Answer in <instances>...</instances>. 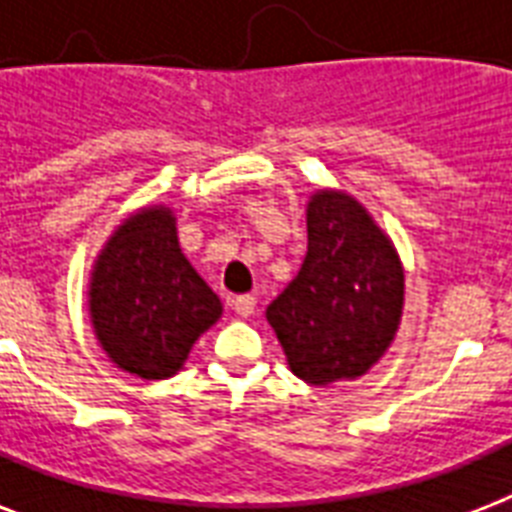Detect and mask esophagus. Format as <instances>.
Returning <instances> with one entry per match:
<instances>
[{"label": "esophagus", "mask_w": 512, "mask_h": 512, "mask_svg": "<svg viewBox=\"0 0 512 512\" xmlns=\"http://www.w3.org/2000/svg\"><path fill=\"white\" fill-rule=\"evenodd\" d=\"M231 305H233V311L239 313L241 319H249V316L255 313L257 300H255V297H252V295H241V297H233Z\"/></svg>", "instance_id": "34e87169"}]
</instances>
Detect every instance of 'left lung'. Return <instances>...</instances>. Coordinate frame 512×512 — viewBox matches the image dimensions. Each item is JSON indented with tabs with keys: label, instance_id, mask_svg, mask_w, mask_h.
<instances>
[{
	"label": "left lung",
	"instance_id": "1",
	"mask_svg": "<svg viewBox=\"0 0 512 512\" xmlns=\"http://www.w3.org/2000/svg\"><path fill=\"white\" fill-rule=\"evenodd\" d=\"M305 223L303 265L268 305L265 319L300 380H358L396 337L404 313V265L388 233L350 193H311Z\"/></svg>",
	"mask_w": 512,
	"mask_h": 512
}]
</instances>
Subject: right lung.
Here are the masks:
<instances>
[{"mask_svg":"<svg viewBox=\"0 0 512 512\" xmlns=\"http://www.w3.org/2000/svg\"><path fill=\"white\" fill-rule=\"evenodd\" d=\"M87 305L100 348L143 380L180 372L193 342L223 316L220 297L183 255L164 204L140 207L116 225L92 263Z\"/></svg>","mask_w":512,"mask_h":512,"instance_id":"add662e5","label":"right lung"}]
</instances>
